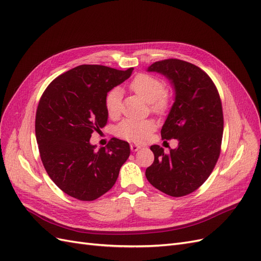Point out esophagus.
<instances>
[{"label":"esophagus","mask_w":261,"mask_h":261,"mask_svg":"<svg viewBox=\"0 0 261 261\" xmlns=\"http://www.w3.org/2000/svg\"><path fill=\"white\" fill-rule=\"evenodd\" d=\"M141 148V146H139V145H136V144H132L130 145V150L133 152H136V151H138V150Z\"/></svg>","instance_id":"obj_1"}]
</instances>
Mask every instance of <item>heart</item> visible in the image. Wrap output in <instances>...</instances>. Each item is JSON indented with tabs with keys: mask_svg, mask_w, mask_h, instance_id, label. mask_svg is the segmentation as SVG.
Returning a JSON list of instances; mask_svg holds the SVG:
<instances>
[{
	"mask_svg": "<svg viewBox=\"0 0 261 261\" xmlns=\"http://www.w3.org/2000/svg\"><path fill=\"white\" fill-rule=\"evenodd\" d=\"M130 89L140 98L151 106L152 111L162 113L168 109L169 100L164 93L165 86L159 78L148 74L137 75L130 83ZM122 89L115 87L110 90L106 97V110L110 117L115 118L121 113L122 109ZM154 129V123L150 120L137 121L126 118L116 126V135L134 143H141L146 140Z\"/></svg>",
	"mask_w": 261,
	"mask_h": 261,
	"instance_id": "obj_1",
	"label": "heart"
}]
</instances>
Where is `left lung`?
I'll return each mask as SVG.
<instances>
[{"mask_svg": "<svg viewBox=\"0 0 261 261\" xmlns=\"http://www.w3.org/2000/svg\"><path fill=\"white\" fill-rule=\"evenodd\" d=\"M169 80L174 102L162 129V139H177L165 153L150 147L154 161L146 170L149 183L164 194L181 197L203 184L219 159L223 134V113L219 92L211 78L191 63L170 59L147 68Z\"/></svg>", "mask_w": 261, "mask_h": 261, "instance_id": "1", "label": "left lung"}]
</instances>
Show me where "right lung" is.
<instances>
[{
  "label": "right lung",
  "mask_w": 261,
  "mask_h": 261,
  "mask_svg": "<svg viewBox=\"0 0 261 261\" xmlns=\"http://www.w3.org/2000/svg\"><path fill=\"white\" fill-rule=\"evenodd\" d=\"M133 69L76 66L55 78L39 101L36 138L43 167L70 197L83 201L99 198L113 187L128 159L127 141L112 138L97 150L90 138L108 122V92L128 80Z\"/></svg>",
  "instance_id": "right-lung-1"
}]
</instances>
